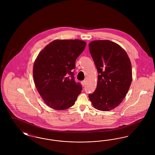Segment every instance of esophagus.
Returning <instances> with one entry per match:
<instances>
[{"mask_svg": "<svg viewBox=\"0 0 155 155\" xmlns=\"http://www.w3.org/2000/svg\"><path fill=\"white\" fill-rule=\"evenodd\" d=\"M81 84H82V86L84 87V86L85 85V84H86V81H85V80H84V81H82V82H81Z\"/></svg>", "mask_w": 155, "mask_h": 155, "instance_id": "esophagus-1", "label": "esophagus"}]
</instances>
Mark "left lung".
Wrapping results in <instances>:
<instances>
[{"mask_svg": "<svg viewBox=\"0 0 155 155\" xmlns=\"http://www.w3.org/2000/svg\"><path fill=\"white\" fill-rule=\"evenodd\" d=\"M89 48L99 74L89 100L99 110H111L122 102L131 85L130 60L124 49L109 40L92 41Z\"/></svg>", "mask_w": 155, "mask_h": 155, "instance_id": "left-lung-1", "label": "left lung"}]
</instances>
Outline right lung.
Here are the masks:
<instances>
[{
    "label": "right lung",
    "mask_w": 155,
    "mask_h": 155,
    "mask_svg": "<svg viewBox=\"0 0 155 155\" xmlns=\"http://www.w3.org/2000/svg\"><path fill=\"white\" fill-rule=\"evenodd\" d=\"M86 45L79 39H57L38 55L33 67L34 82L45 103L52 109L63 110L73 106L81 94L82 86L74 80L72 70Z\"/></svg>",
    "instance_id": "right-lung-1"
}]
</instances>
